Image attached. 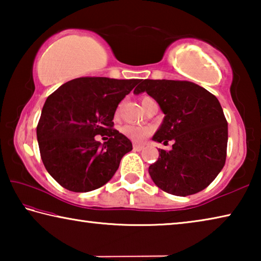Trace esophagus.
<instances>
[{"label":"esophagus","instance_id":"obj_1","mask_svg":"<svg viewBox=\"0 0 261 261\" xmlns=\"http://www.w3.org/2000/svg\"><path fill=\"white\" fill-rule=\"evenodd\" d=\"M144 147H145V145H143V144H134V149L135 151H141V149H144Z\"/></svg>","mask_w":261,"mask_h":261}]
</instances>
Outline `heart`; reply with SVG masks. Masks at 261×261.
<instances>
[{
  "instance_id": "obj_1",
  "label": "heart",
  "mask_w": 261,
  "mask_h": 261,
  "mask_svg": "<svg viewBox=\"0 0 261 261\" xmlns=\"http://www.w3.org/2000/svg\"><path fill=\"white\" fill-rule=\"evenodd\" d=\"M153 99L149 98V96H144L143 99H141V105H145L148 101H152ZM151 127H144V126H137V125H125L122 127V132L124 134L125 136L129 137L132 140H136V141H139L144 138V137H146L147 135L151 134Z\"/></svg>"
}]
</instances>
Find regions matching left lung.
Returning a JSON list of instances; mask_svg holds the SVG:
<instances>
[{"label": "left lung", "instance_id": "1", "mask_svg": "<svg viewBox=\"0 0 261 261\" xmlns=\"http://www.w3.org/2000/svg\"><path fill=\"white\" fill-rule=\"evenodd\" d=\"M146 92L165 114L152 140L168 144L148 173L158 188L187 197L213 182L226 162L228 124L219 100L197 84L141 79L134 94Z\"/></svg>", "mask_w": 261, "mask_h": 261}]
</instances>
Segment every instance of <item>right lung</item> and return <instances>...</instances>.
I'll return each instance as SVG.
<instances>
[{
  "mask_svg": "<svg viewBox=\"0 0 261 261\" xmlns=\"http://www.w3.org/2000/svg\"><path fill=\"white\" fill-rule=\"evenodd\" d=\"M139 79L82 77L48 96L37 126L43 165L62 187L88 192L109 182L122 158L132 149L130 139L113 129L118 103ZM110 139L101 144L95 136Z\"/></svg>",
  "mask_w": 261,
  "mask_h": 261,
  "instance_id": "obj_1",
  "label": "right lung"
}]
</instances>
